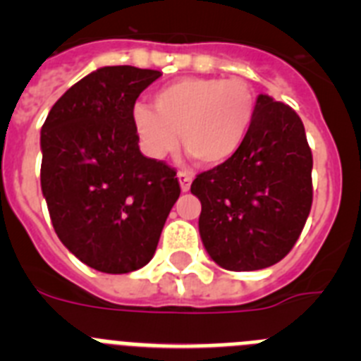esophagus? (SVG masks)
<instances>
[{"label": "esophagus", "mask_w": 361, "mask_h": 361, "mask_svg": "<svg viewBox=\"0 0 361 361\" xmlns=\"http://www.w3.org/2000/svg\"><path fill=\"white\" fill-rule=\"evenodd\" d=\"M178 184H180V190L183 191H190V186H191V180H193V177H191L190 171H178Z\"/></svg>", "instance_id": "esophagus-1"}]
</instances>
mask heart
<instances>
[{
  "mask_svg": "<svg viewBox=\"0 0 361 361\" xmlns=\"http://www.w3.org/2000/svg\"><path fill=\"white\" fill-rule=\"evenodd\" d=\"M257 114V97L240 78H184L162 86L153 108L135 104L132 123L142 152L162 159L180 145L199 164H224L237 155Z\"/></svg>",
  "mask_w": 361,
  "mask_h": 361,
  "instance_id": "obj_1",
  "label": "heart"
}]
</instances>
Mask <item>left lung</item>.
<instances>
[{"label": "left lung", "mask_w": 361, "mask_h": 361, "mask_svg": "<svg viewBox=\"0 0 361 361\" xmlns=\"http://www.w3.org/2000/svg\"><path fill=\"white\" fill-rule=\"evenodd\" d=\"M312 155L304 124L288 104L257 97L237 155L197 175L199 231L215 264L257 271L280 262L304 229L312 204Z\"/></svg>", "instance_id": "8db88e82"}]
</instances>
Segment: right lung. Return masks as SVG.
Returning <instances> with one entry per match:
<instances>
[{"mask_svg": "<svg viewBox=\"0 0 361 361\" xmlns=\"http://www.w3.org/2000/svg\"><path fill=\"white\" fill-rule=\"evenodd\" d=\"M159 70L103 66L57 99L41 128V191L66 250L101 273L141 269L180 195L177 171L145 157L137 97Z\"/></svg>", "mask_w": 361, "mask_h": 361, "instance_id": "1", "label": "right lung"}]
</instances>
